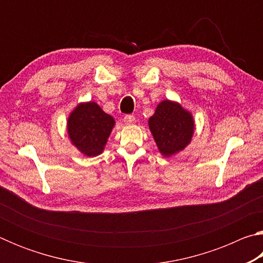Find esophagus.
Returning <instances> with one entry per match:
<instances>
[{
    "mask_svg": "<svg viewBox=\"0 0 263 263\" xmlns=\"http://www.w3.org/2000/svg\"><path fill=\"white\" fill-rule=\"evenodd\" d=\"M124 123L126 124V125H131V124H133L136 122V117L133 115H126L125 117H124Z\"/></svg>",
    "mask_w": 263,
    "mask_h": 263,
    "instance_id": "esophagus-1",
    "label": "esophagus"
}]
</instances>
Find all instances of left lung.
<instances>
[{
    "label": "left lung",
    "instance_id": "left-lung-1",
    "mask_svg": "<svg viewBox=\"0 0 263 263\" xmlns=\"http://www.w3.org/2000/svg\"><path fill=\"white\" fill-rule=\"evenodd\" d=\"M148 127L159 152L166 158L183 151L194 137L195 119L181 103L163 100L148 119Z\"/></svg>",
    "mask_w": 263,
    "mask_h": 263
}]
</instances>
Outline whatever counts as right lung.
<instances>
[{
  "label": "right lung",
  "mask_w": 263,
  "mask_h": 263,
  "mask_svg": "<svg viewBox=\"0 0 263 263\" xmlns=\"http://www.w3.org/2000/svg\"><path fill=\"white\" fill-rule=\"evenodd\" d=\"M115 124L112 116L104 112L96 102H81L67 118L68 138L80 153L97 157L103 153Z\"/></svg>",
  "instance_id": "1"
}]
</instances>
